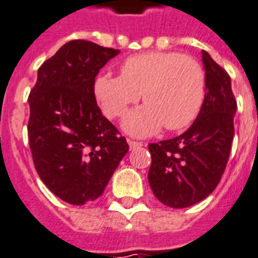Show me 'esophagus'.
<instances>
[{
    "instance_id": "esophagus-1",
    "label": "esophagus",
    "mask_w": 258,
    "mask_h": 258,
    "mask_svg": "<svg viewBox=\"0 0 258 258\" xmlns=\"http://www.w3.org/2000/svg\"><path fill=\"white\" fill-rule=\"evenodd\" d=\"M127 144H129L131 150H133V148H137V147H142L143 146L142 142H135V140H131V139H127Z\"/></svg>"
}]
</instances>
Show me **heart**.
I'll return each instance as SVG.
<instances>
[{
  "instance_id": "heart-1",
  "label": "heart",
  "mask_w": 258,
  "mask_h": 258,
  "mask_svg": "<svg viewBox=\"0 0 258 258\" xmlns=\"http://www.w3.org/2000/svg\"><path fill=\"white\" fill-rule=\"evenodd\" d=\"M95 95L110 118L125 114L143 95L146 106L131 111L123 129L133 136H151L165 126L181 131L201 112L206 75L198 60L178 52H144L121 63V75L101 74Z\"/></svg>"
}]
</instances>
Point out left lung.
Listing matches in <instances>:
<instances>
[{"label":"left lung","instance_id":"left-lung-1","mask_svg":"<svg viewBox=\"0 0 258 258\" xmlns=\"http://www.w3.org/2000/svg\"><path fill=\"white\" fill-rule=\"evenodd\" d=\"M206 75L204 106L183 135L148 144V183L170 208H188L209 197L221 180L234 140L236 100L231 78L202 50Z\"/></svg>","mask_w":258,"mask_h":258}]
</instances>
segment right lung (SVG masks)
Wrapping results in <instances>:
<instances>
[{
  "instance_id": "1",
  "label": "right lung",
  "mask_w": 258,
  "mask_h": 258,
  "mask_svg": "<svg viewBox=\"0 0 258 258\" xmlns=\"http://www.w3.org/2000/svg\"><path fill=\"white\" fill-rule=\"evenodd\" d=\"M118 53L85 39L70 41L42 63L30 92L27 132L34 166L67 204L99 198L129 150L95 97L96 75Z\"/></svg>"
}]
</instances>
